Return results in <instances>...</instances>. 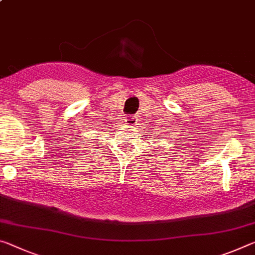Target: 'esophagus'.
Listing matches in <instances>:
<instances>
[{
    "mask_svg": "<svg viewBox=\"0 0 255 255\" xmlns=\"http://www.w3.org/2000/svg\"><path fill=\"white\" fill-rule=\"evenodd\" d=\"M125 121L128 125H132V126H135V125H137V123H138V118H137V116H128L126 119H125Z\"/></svg>",
    "mask_w": 255,
    "mask_h": 255,
    "instance_id": "1",
    "label": "esophagus"
}]
</instances>
